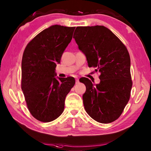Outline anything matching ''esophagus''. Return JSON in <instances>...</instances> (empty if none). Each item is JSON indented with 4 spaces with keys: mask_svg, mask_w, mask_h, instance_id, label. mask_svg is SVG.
<instances>
[{
    "mask_svg": "<svg viewBox=\"0 0 151 151\" xmlns=\"http://www.w3.org/2000/svg\"><path fill=\"white\" fill-rule=\"evenodd\" d=\"M75 81H76V84H78V83H79V80H78V78H75Z\"/></svg>",
    "mask_w": 151,
    "mask_h": 151,
    "instance_id": "1",
    "label": "esophagus"
}]
</instances>
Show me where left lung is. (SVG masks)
<instances>
[{
	"instance_id": "1",
	"label": "left lung",
	"mask_w": 151,
	"mask_h": 151,
	"mask_svg": "<svg viewBox=\"0 0 151 151\" xmlns=\"http://www.w3.org/2000/svg\"><path fill=\"white\" fill-rule=\"evenodd\" d=\"M73 38L85 54L89 67L101 73L99 84H93L88 78L82 79L86 87L82 96L85 110L99 123H111L120 117L130 97L132 81L129 51L103 26L77 27Z\"/></svg>"
}]
</instances>
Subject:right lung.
Returning <instances> with one entry per match:
<instances>
[{"label":"right lung","mask_w":151,"mask_h":151,"mask_svg":"<svg viewBox=\"0 0 151 151\" xmlns=\"http://www.w3.org/2000/svg\"><path fill=\"white\" fill-rule=\"evenodd\" d=\"M75 27L53 25L35 36L22 54L21 89L30 113L48 123L63 113L65 99L75 84L71 76L55 78L56 64L72 40Z\"/></svg>","instance_id":"1"}]
</instances>
